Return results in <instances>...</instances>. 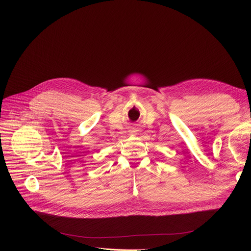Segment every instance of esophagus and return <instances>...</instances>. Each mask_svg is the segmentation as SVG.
Masks as SVG:
<instances>
[{
  "label": "esophagus",
  "mask_w": 251,
  "mask_h": 251,
  "mask_svg": "<svg viewBox=\"0 0 251 251\" xmlns=\"http://www.w3.org/2000/svg\"><path fill=\"white\" fill-rule=\"evenodd\" d=\"M131 134H135V131H131Z\"/></svg>",
  "instance_id": "esophagus-1"
}]
</instances>
